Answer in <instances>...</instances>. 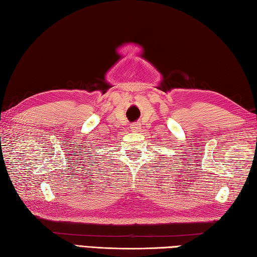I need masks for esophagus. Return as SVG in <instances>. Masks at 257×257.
Listing matches in <instances>:
<instances>
[{
  "instance_id": "esophagus-1",
  "label": "esophagus",
  "mask_w": 257,
  "mask_h": 257,
  "mask_svg": "<svg viewBox=\"0 0 257 257\" xmlns=\"http://www.w3.org/2000/svg\"><path fill=\"white\" fill-rule=\"evenodd\" d=\"M140 127H141V124L140 123H133V124H131V128H132V131H134V132L139 131V130H140Z\"/></svg>"
}]
</instances>
